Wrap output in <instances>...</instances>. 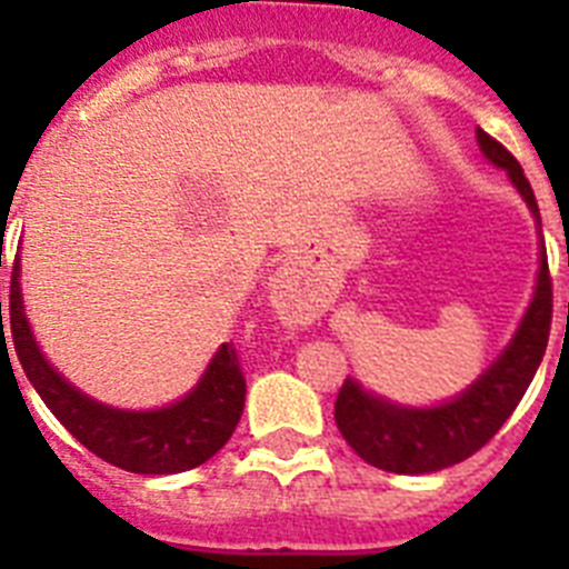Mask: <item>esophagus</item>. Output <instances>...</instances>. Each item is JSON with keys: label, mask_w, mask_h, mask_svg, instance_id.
I'll return each mask as SVG.
<instances>
[{"label": "esophagus", "mask_w": 569, "mask_h": 569, "mask_svg": "<svg viewBox=\"0 0 569 569\" xmlns=\"http://www.w3.org/2000/svg\"><path fill=\"white\" fill-rule=\"evenodd\" d=\"M276 299H279L281 305H290V281H288V276H279V279H276Z\"/></svg>", "instance_id": "obj_1"}]
</instances>
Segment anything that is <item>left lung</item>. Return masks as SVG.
<instances>
[{"label": "left lung", "instance_id": "left-lung-1", "mask_svg": "<svg viewBox=\"0 0 569 569\" xmlns=\"http://www.w3.org/2000/svg\"><path fill=\"white\" fill-rule=\"evenodd\" d=\"M481 153L496 168L507 170L512 184L525 196L532 216L539 219V204L532 196L525 170L516 156L496 142L490 133L476 130ZM541 224V222H539ZM545 244V239H541ZM552 321V281L547 253L541 250L539 281L530 308L505 353L487 367L465 393L439 407H399L361 390L359 381L345 379L336 396V425L341 436L367 465L401 476L445 470L470 459L476 450L499 433L501 425L519 407L532 376L545 359Z\"/></svg>", "mask_w": 569, "mask_h": 569}]
</instances>
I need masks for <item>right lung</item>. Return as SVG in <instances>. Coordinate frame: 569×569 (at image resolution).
<instances>
[{
    "label": "right lung",
    "mask_w": 569,
    "mask_h": 569,
    "mask_svg": "<svg viewBox=\"0 0 569 569\" xmlns=\"http://www.w3.org/2000/svg\"><path fill=\"white\" fill-rule=\"evenodd\" d=\"M10 336L24 376L37 387L50 413L90 453L128 472L168 476L204 465L228 445L244 410L248 387L233 341H224L216 350L199 385L184 399L162 410H116L79 393L39 353L22 310L19 259L13 261L10 273Z\"/></svg>",
    "instance_id": "1"
}]
</instances>
